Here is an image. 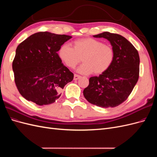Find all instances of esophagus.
<instances>
[{"label": "esophagus", "instance_id": "34e87169", "mask_svg": "<svg viewBox=\"0 0 157 157\" xmlns=\"http://www.w3.org/2000/svg\"><path fill=\"white\" fill-rule=\"evenodd\" d=\"M80 77H80V76L78 75H77V74H75V75H74V80H75L79 79Z\"/></svg>", "mask_w": 157, "mask_h": 157}]
</instances>
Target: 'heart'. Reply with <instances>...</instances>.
<instances>
[{
	"label": "heart",
	"instance_id": "1",
	"mask_svg": "<svg viewBox=\"0 0 157 157\" xmlns=\"http://www.w3.org/2000/svg\"><path fill=\"white\" fill-rule=\"evenodd\" d=\"M73 45V48L68 44L61 46L59 50V58L70 68H75L82 60L84 63L78 71L82 74L105 73L115 59V51L112 46L93 38L76 40Z\"/></svg>",
	"mask_w": 157,
	"mask_h": 157
}]
</instances>
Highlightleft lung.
I'll return each instance as SVG.
<instances>
[{"instance_id": "left-lung-1", "label": "left lung", "mask_w": 157, "mask_h": 157, "mask_svg": "<svg viewBox=\"0 0 157 157\" xmlns=\"http://www.w3.org/2000/svg\"><path fill=\"white\" fill-rule=\"evenodd\" d=\"M107 39L115 51V59L107 71L92 77L83 94L87 101L101 107H115L126 101L139 78L138 52L126 38L104 32L94 35Z\"/></svg>"}]
</instances>
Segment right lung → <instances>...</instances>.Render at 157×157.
I'll return each mask as SVG.
<instances>
[{
  "label": "right lung",
  "mask_w": 157,
  "mask_h": 157,
  "mask_svg": "<svg viewBox=\"0 0 157 157\" xmlns=\"http://www.w3.org/2000/svg\"><path fill=\"white\" fill-rule=\"evenodd\" d=\"M71 36L39 32L19 44L12 62L19 92L39 105L56 101L61 90L73 79V73L61 63L58 52Z\"/></svg>",
  "instance_id": "obj_1"
}]
</instances>
